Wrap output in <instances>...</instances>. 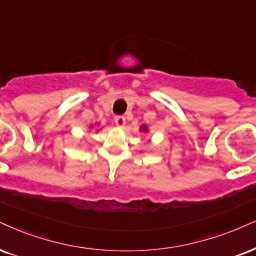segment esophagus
I'll use <instances>...</instances> for the list:
<instances>
[{
    "label": "esophagus",
    "mask_w": 256,
    "mask_h": 256,
    "mask_svg": "<svg viewBox=\"0 0 256 256\" xmlns=\"http://www.w3.org/2000/svg\"><path fill=\"white\" fill-rule=\"evenodd\" d=\"M115 124L118 126V127H124V124H126L124 116H122V115L115 116Z\"/></svg>",
    "instance_id": "obj_1"
}]
</instances>
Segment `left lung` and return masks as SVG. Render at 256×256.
Instances as JSON below:
<instances>
[{
  "instance_id": "left-lung-1",
  "label": "left lung",
  "mask_w": 256,
  "mask_h": 256,
  "mask_svg": "<svg viewBox=\"0 0 256 256\" xmlns=\"http://www.w3.org/2000/svg\"><path fill=\"white\" fill-rule=\"evenodd\" d=\"M141 130H142V132H146V133H148V128H147V126H146V124L141 126Z\"/></svg>"
}]
</instances>
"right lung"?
Here are the masks:
<instances>
[{
  "instance_id": "obj_1",
  "label": "right lung",
  "mask_w": 256,
  "mask_h": 256,
  "mask_svg": "<svg viewBox=\"0 0 256 256\" xmlns=\"http://www.w3.org/2000/svg\"><path fill=\"white\" fill-rule=\"evenodd\" d=\"M97 132H98V130H97Z\"/></svg>"
}]
</instances>
